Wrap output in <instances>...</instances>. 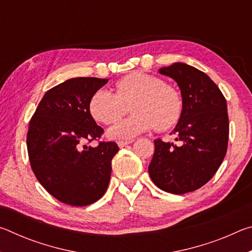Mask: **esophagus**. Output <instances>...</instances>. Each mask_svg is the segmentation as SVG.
Segmentation results:
<instances>
[{"mask_svg":"<svg viewBox=\"0 0 252 252\" xmlns=\"http://www.w3.org/2000/svg\"><path fill=\"white\" fill-rule=\"evenodd\" d=\"M132 142H133V141H118V146L120 148H123V147H126V146H127V144H130Z\"/></svg>","mask_w":252,"mask_h":252,"instance_id":"esophagus-1","label":"esophagus"}]
</instances>
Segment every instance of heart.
<instances>
[{
	"instance_id": "b5f03b06",
	"label": "heart",
	"mask_w": 252,
	"mask_h": 252,
	"mask_svg": "<svg viewBox=\"0 0 252 252\" xmlns=\"http://www.w3.org/2000/svg\"><path fill=\"white\" fill-rule=\"evenodd\" d=\"M116 92L99 89L89 101V111L97 122L112 125L127 112L131 117L111 126L109 138L130 140L156 129L168 131L178 125L183 112V97L174 85L146 72H132L114 85Z\"/></svg>"
}]
</instances>
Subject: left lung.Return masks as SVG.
Here are the masks:
<instances>
[{
	"mask_svg": "<svg viewBox=\"0 0 252 252\" xmlns=\"http://www.w3.org/2000/svg\"><path fill=\"white\" fill-rule=\"evenodd\" d=\"M160 73L178 83L183 112L172 132L179 144L155 140L149 174L161 190L183 194L206 185L222 163L229 139L227 101L217 84L193 66L173 63Z\"/></svg>",
	"mask_w": 252,
	"mask_h": 252,
	"instance_id": "8db88e82",
	"label": "left lung"
}]
</instances>
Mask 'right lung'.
I'll use <instances>...</instances> for the list:
<instances>
[{"mask_svg":"<svg viewBox=\"0 0 252 252\" xmlns=\"http://www.w3.org/2000/svg\"><path fill=\"white\" fill-rule=\"evenodd\" d=\"M106 82L74 78L50 89L29 123L27 146L33 172L51 195L69 206H89L108 189L118 144L99 141L95 148L88 147L104 132L93 120L89 101Z\"/></svg>","mask_w":252,"mask_h":252,"instance_id":"right-lung-1","label":"right lung"}]
</instances>
